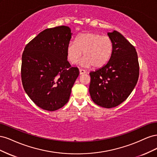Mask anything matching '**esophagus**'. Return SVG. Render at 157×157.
<instances>
[{
    "instance_id": "34e87169",
    "label": "esophagus",
    "mask_w": 157,
    "mask_h": 157,
    "mask_svg": "<svg viewBox=\"0 0 157 157\" xmlns=\"http://www.w3.org/2000/svg\"><path fill=\"white\" fill-rule=\"evenodd\" d=\"M79 72H80V75H83V74H85L86 73V71L84 70V69H79Z\"/></svg>"
}]
</instances>
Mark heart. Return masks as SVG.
<instances>
[{
    "instance_id": "b5f03b06",
    "label": "heart",
    "mask_w": 157,
    "mask_h": 157,
    "mask_svg": "<svg viewBox=\"0 0 157 157\" xmlns=\"http://www.w3.org/2000/svg\"><path fill=\"white\" fill-rule=\"evenodd\" d=\"M113 52V43L108 36L97 33H85L78 35L75 41H71L67 48V58L75 63L83 54L80 64L84 67H101L110 60Z\"/></svg>"
}]
</instances>
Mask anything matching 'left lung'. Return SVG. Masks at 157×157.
I'll return each instance as SVG.
<instances>
[{"label": "left lung", "mask_w": 157, "mask_h": 157, "mask_svg": "<svg viewBox=\"0 0 157 157\" xmlns=\"http://www.w3.org/2000/svg\"><path fill=\"white\" fill-rule=\"evenodd\" d=\"M113 52L108 63L90 73L89 92L98 105L112 108L125 101L139 78L140 65L135 47L117 31L108 33Z\"/></svg>", "instance_id": "left-lung-1"}]
</instances>
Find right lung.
Wrapping results in <instances>:
<instances>
[{"label":"right lung","instance_id":"right-lung-1","mask_svg":"<svg viewBox=\"0 0 157 157\" xmlns=\"http://www.w3.org/2000/svg\"><path fill=\"white\" fill-rule=\"evenodd\" d=\"M72 33L67 26L40 32L28 43L22 54L23 88L31 100L44 110L63 107L79 75L67 61V48Z\"/></svg>","mask_w":157,"mask_h":157}]
</instances>
